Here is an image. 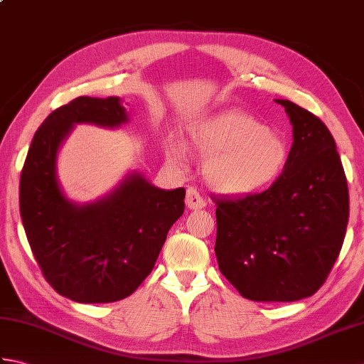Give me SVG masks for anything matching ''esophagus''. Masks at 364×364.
Listing matches in <instances>:
<instances>
[{
    "label": "esophagus",
    "instance_id": "34e87169",
    "mask_svg": "<svg viewBox=\"0 0 364 364\" xmlns=\"http://www.w3.org/2000/svg\"><path fill=\"white\" fill-rule=\"evenodd\" d=\"M186 206L189 210H194V211L202 210L205 206V200L202 196H200V192L196 188H189L186 191Z\"/></svg>",
    "mask_w": 364,
    "mask_h": 364
}]
</instances>
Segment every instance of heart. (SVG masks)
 Segmentation results:
<instances>
[{
	"instance_id": "heart-1",
	"label": "heart",
	"mask_w": 364,
	"mask_h": 364,
	"mask_svg": "<svg viewBox=\"0 0 364 364\" xmlns=\"http://www.w3.org/2000/svg\"><path fill=\"white\" fill-rule=\"evenodd\" d=\"M191 142L206 161L205 175L225 196H253L280 180L289 162V146L253 115L230 111L197 123ZM166 156L183 164L184 146L170 142Z\"/></svg>"
}]
</instances>
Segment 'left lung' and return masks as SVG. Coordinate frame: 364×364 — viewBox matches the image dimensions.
I'll list each match as a JSON object with an SVG mask.
<instances>
[{
  "mask_svg": "<svg viewBox=\"0 0 364 364\" xmlns=\"http://www.w3.org/2000/svg\"><path fill=\"white\" fill-rule=\"evenodd\" d=\"M292 125L283 176L261 194L215 200V257L242 297L296 301L326 282L349 222V189L335 139L322 120L275 100Z\"/></svg>",
  "mask_w": 364,
  "mask_h": 364,
  "instance_id": "1",
  "label": "left lung"
}]
</instances>
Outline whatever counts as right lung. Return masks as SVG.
Listing matches in <instances>:
<instances>
[{
	"instance_id": "add662e5",
	"label": "right lung",
	"mask_w": 364,
	"mask_h": 364,
	"mask_svg": "<svg viewBox=\"0 0 364 364\" xmlns=\"http://www.w3.org/2000/svg\"><path fill=\"white\" fill-rule=\"evenodd\" d=\"M128 120L119 97L75 98L38 127L21 170L20 215L31 250L54 291L80 304L131 296L184 211V188L159 189L139 172L95 202L64 194L58 151L76 123L119 128Z\"/></svg>"
}]
</instances>
